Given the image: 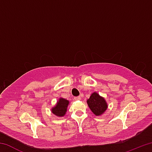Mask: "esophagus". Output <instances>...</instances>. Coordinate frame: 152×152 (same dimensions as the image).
Returning <instances> with one entry per match:
<instances>
[{"instance_id": "obj_1", "label": "esophagus", "mask_w": 152, "mask_h": 152, "mask_svg": "<svg viewBox=\"0 0 152 152\" xmlns=\"http://www.w3.org/2000/svg\"><path fill=\"white\" fill-rule=\"evenodd\" d=\"M74 99L75 100V101H78V100H80V96H76L74 98Z\"/></svg>"}]
</instances>
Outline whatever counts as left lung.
Wrapping results in <instances>:
<instances>
[{
  "label": "left lung",
  "instance_id": "1",
  "mask_svg": "<svg viewBox=\"0 0 152 152\" xmlns=\"http://www.w3.org/2000/svg\"><path fill=\"white\" fill-rule=\"evenodd\" d=\"M87 104L92 112L96 115L99 116L103 114L107 109V103L103 97L100 96L97 92H93L87 100Z\"/></svg>",
  "mask_w": 152,
  "mask_h": 152
}]
</instances>
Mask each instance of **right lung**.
<instances>
[{
	"instance_id": "1",
	"label": "right lung",
	"mask_w": 152,
	"mask_h": 152,
	"mask_svg": "<svg viewBox=\"0 0 152 152\" xmlns=\"http://www.w3.org/2000/svg\"><path fill=\"white\" fill-rule=\"evenodd\" d=\"M69 104V101L68 100L63 98H60L57 102V104H56L55 107H53L51 109V112L56 116L59 117H61L65 115L67 111V108Z\"/></svg>"
}]
</instances>
